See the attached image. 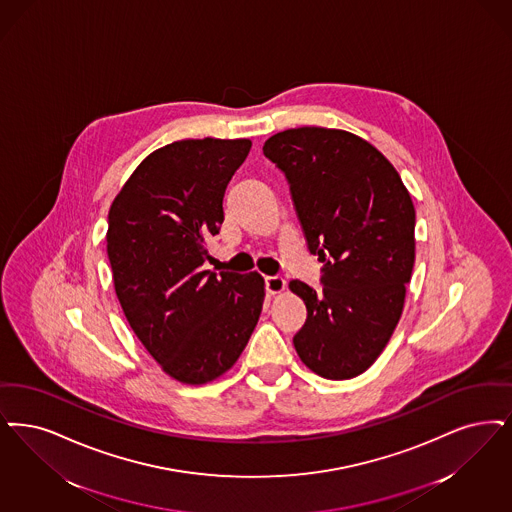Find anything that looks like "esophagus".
Returning <instances> with one entry per match:
<instances>
[{
	"instance_id": "obj_1",
	"label": "esophagus",
	"mask_w": 512,
	"mask_h": 512,
	"mask_svg": "<svg viewBox=\"0 0 512 512\" xmlns=\"http://www.w3.org/2000/svg\"><path fill=\"white\" fill-rule=\"evenodd\" d=\"M265 286L270 295H276V293H282L286 289V280L282 276H268L265 280Z\"/></svg>"
}]
</instances>
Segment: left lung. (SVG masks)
<instances>
[{
  "label": "left lung",
  "mask_w": 512,
  "mask_h": 512,
  "mask_svg": "<svg viewBox=\"0 0 512 512\" xmlns=\"http://www.w3.org/2000/svg\"><path fill=\"white\" fill-rule=\"evenodd\" d=\"M263 152L286 173L308 249L326 263L320 291L289 282L307 305L293 345L314 373L352 379L379 358L404 310L415 263L408 188L373 144L343 129H286Z\"/></svg>",
  "instance_id": "1"
}]
</instances>
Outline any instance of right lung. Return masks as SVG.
<instances>
[{
	"label": "right lung",
	"instance_id": "right-lung-1",
	"mask_svg": "<svg viewBox=\"0 0 512 512\" xmlns=\"http://www.w3.org/2000/svg\"><path fill=\"white\" fill-rule=\"evenodd\" d=\"M249 139H186L146 156L108 211L106 251L123 314L165 373L205 385L236 364L259 322V272H211L205 240Z\"/></svg>",
	"mask_w": 512,
	"mask_h": 512
}]
</instances>
